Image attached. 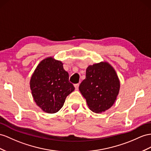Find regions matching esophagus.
<instances>
[{"mask_svg": "<svg viewBox=\"0 0 151 151\" xmlns=\"http://www.w3.org/2000/svg\"><path fill=\"white\" fill-rule=\"evenodd\" d=\"M74 86H75V89H76V90H78V87H79V83L75 84Z\"/></svg>", "mask_w": 151, "mask_h": 151, "instance_id": "obj_1", "label": "esophagus"}]
</instances>
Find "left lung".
I'll return each mask as SVG.
<instances>
[{"instance_id": "1", "label": "left lung", "mask_w": 151, "mask_h": 151, "mask_svg": "<svg viewBox=\"0 0 151 151\" xmlns=\"http://www.w3.org/2000/svg\"><path fill=\"white\" fill-rule=\"evenodd\" d=\"M120 90V80L114 68L106 61L88 65L79 91L89 109L101 113L113 106Z\"/></svg>"}]
</instances>
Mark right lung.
Here are the masks:
<instances>
[{"mask_svg":"<svg viewBox=\"0 0 151 151\" xmlns=\"http://www.w3.org/2000/svg\"><path fill=\"white\" fill-rule=\"evenodd\" d=\"M30 87L36 105L48 114L59 111L67 96L75 90L63 63L53 57L38 64L30 78Z\"/></svg>","mask_w":151,"mask_h":151,"instance_id":"right-lung-1","label":"right lung"}]
</instances>
